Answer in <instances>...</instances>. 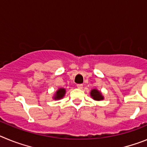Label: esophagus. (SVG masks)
Returning a JSON list of instances; mask_svg holds the SVG:
<instances>
[{
	"mask_svg": "<svg viewBox=\"0 0 147 147\" xmlns=\"http://www.w3.org/2000/svg\"><path fill=\"white\" fill-rule=\"evenodd\" d=\"M76 86H77V88H79V89H82L83 88V85H82V84H78Z\"/></svg>",
	"mask_w": 147,
	"mask_h": 147,
	"instance_id": "1",
	"label": "esophagus"
}]
</instances>
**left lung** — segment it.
<instances>
[{
    "label": "left lung",
    "mask_w": 147,
    "mask_h": 147,
    "mask_svg": "<svg viewBox=\"0 0 147 147\" xmlns=\"http://www.w3.org/2000/svg\"><path fill=\"white\" fill-rule=\"evenodd\" d=\"M90 96L93 100H96V101H102V100L105 99V97L102 95V92L96 88L90 90Z\"/></svg>",
    "instance_id": "left-lung-1"
}]
</instances>
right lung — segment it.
I'll return each mask as SVG.
<instances>
[{
  "instance_id": "obj_1",
  "label": "right lung",
  "mask_w": 147,
  "mask_h": 147,
  "mask_svg": "<svg viewBox=\"0 0 147 147\" xmlns=\"http://www.w3.org/2000/svg\"><path fill=\"white\" fill-rule=\"evenodd\" d=\"M66 93V90L63 88H60L56 91L55 94H54V96L52 97L53 99L54 100H59L62 99L65 96Z\"/></svg>"
}]
</instances>
